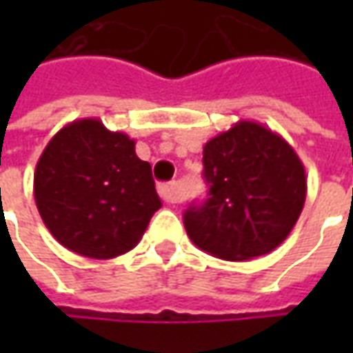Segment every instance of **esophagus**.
Returning a JSON list of instances; mask_svg holds the SVG:
<instances>
[{
	"label": "esophagus",
	"mask_w": 353,
	"mask_h": 353,
	"mask_svg": "<svg viewBox=\"0 0 353 353\" xmlns=\"http://www.w3.org/2000/svg\"><path fill=\"white\" fill-rule=\"evenodd\" d=\"M159 194L162 200H166L170 204H176L179 202V191H177V183H164L159 185Z\"/></svg>",
	"instance_id": "1"
}]
</instances>
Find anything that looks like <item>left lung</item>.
Returning <instances> with one entry per match:
<instances>
[{"mask_svg": "<svg viewBox=\"0 0 353 353\" xmlns=\"http://www.w3.org/2000/svg\"><path fill=\"white\" fill-rule=\"evenodd\" d=\"M208 200L185 212V230L202 252L225 261L270 253L289 236L306 200V174L280 134L238 121L204 145Z\"/></svg>", "mask_w": 353, "mask_h": 353, "instance_id": "obj_1", "label": "left lung"}]
</instances>
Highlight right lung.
Masks as SVG:
<instances>
[{
	"label": "right lung",
	"instance_id": "obj_1",
	"mask_svg": "<svg viewBox=\"0 0 353 353\" xmlns=\"http://www.w3.org/2000/svg\"><path fill=\"white\" fill-rule=\"evenodd\" d=\"M34 196L60 244L100 261L134 250L162 206L136 141L100 119L73 121L52 136L35 166Z\"/></svg>",
	"mask_w": 353,
	"mask_h": 353
}]
</instances>
